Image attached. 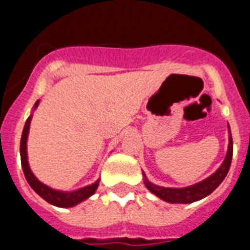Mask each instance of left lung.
Masks as SVG:
<instances>
[{
    "label": "left lung",
    "instance_id": "obj_1",
    "mask_svg": "<svg viewBox=\"0 0 250 250\" xmlns=\"http://www.w3.org/2000/svg\"><path fill=\"white\" fill-rule=\"evenodd\" d=\"M231 156H233V139L231 135L229 136V146L225 160L223 161L222 167L216 170L213 175H210L208 179L203 180V182L198 183L195 185L188 188H182V189H173V188H160L156 185L151 184L149 180L145 179V185L151 193L159 196L160 199L165 200L169 203H182V204H188V203H193L196 200H200L213 193L216 188L219 187L220 183L224 180L230 167Z\"/></svg>",
    "mask_w": 250,
    "mask_h": 250
}]
</instances>
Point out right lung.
Here are the masks:
<instances>
[{"label":"right lung","instance_id":"1","mask_svg":"<svg viewBox=\"0 0 250 250\" xmlns=\"http://www.w3.org/2000/svg\"><path fill=\"white\" fill-rule=\"evenodd\" d=\"M39 105V101H36L35 104V107H37ZM30 123H31V116L27 119L25 124V127H23V131H22V138H21V145H20V154H21V165L22 169H23V174H25L26 180L28 182L30 187L39 194L42 199H45L46 202L50 203L52 205H56L60 208H70L74 207V205L79 204L83 200L87 199L89 196H91L95 193V190L98 189L99 182L94 183V184L89 185V187L81 188L79 190L72 191V193H63V191H57L51 189V188L46 187L45 184H42L41 182H39L35 175L32 174V171L30 170L27 163V146H26V143H27V135H28V129H30Z\"/></svg>","mask_w":250,"mask_h":250}]
</instances>
